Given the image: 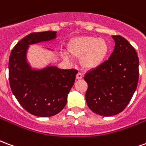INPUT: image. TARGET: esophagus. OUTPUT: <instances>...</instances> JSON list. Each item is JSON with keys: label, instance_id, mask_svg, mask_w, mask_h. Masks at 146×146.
<instances>
[{"label": "esophagus", "instance_id": "esophagus-1", "mask_svg": "<svg viewBox=\"0 0 146 146\" xmlns=\"http://www.w3.org/2000/svg\"><path fill=\"white\" fill-rule=\"evenodd\" d=\"M82 77H83V73H82L79 72V73L76 74V79L80 80V79H81Z\"/></svg>", "mask_w": 146, "mask_h": 146}]
</instances>
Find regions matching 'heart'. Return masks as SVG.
<instances>
[{
  "instance_id": "obj_1",
  "label": "heart",
  "mask_w": 146,
  "mask_h": 146,
  "mask_svg": "<svg viewBox=\"0 0 146 146\" xmlns=\"http://www.w3.org/2000/svg\"><path fill=\"white\" fill-rule=\"evenodd\" d=\"M109 51L106 40L96 36H87L73 40L70 48V54L76 58H81V63L85 69L91 70L98 66Z\"/></svg>"
}]
</instances>
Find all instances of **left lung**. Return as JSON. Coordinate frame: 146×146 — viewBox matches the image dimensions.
Returning <instances> with one entry per match:
<instances>
[{"mask_svg":"<svg viewBox=\"0 0 146 146\" xmlns=\"http://www.w3.org/2000/svg\"><path fill=\"white\" fill-rule=\"evenodd\" d=\"M114 51L109 59L86 73L85 94L90 110L100 116L121 113L131 99L139 77L138 57L124 37L113 35Z\"/></svg>","mask_w":146,"mask_h":146,"instance_id":"8db88e82","label":"left lung"}]
</instances>
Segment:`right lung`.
<instances>
[{
    "mask_svg": "<svg viewBox=\"0 0 146 146\" xmlns=\"http://www.w3.org/2000/svg\"><path fill=\"white\" fill-rule=\"evenodd\" d=\"M55 36L54 31L30 33L13 48L8 62L11 92L24 110L40 117L54 116L63 110L78 73L74 69L60 70L55 66L35 71L27 65L28 45L50 40Z\"/></svg>",
    "mask_w": 146,
    "mask_h": 146,
    "instance_id": "add662e5",
    "label": "right lung"
}]
</instances>
